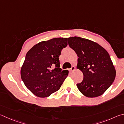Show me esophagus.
I'll use <instances>...</instances> for the list:
<instances>
[{
    "label": "esophagus",
    "mask_w": 124,
    "mask_h": 124,
    "mask_svg": "<svg viewBox=\"0 0 124 124\" xmlns=\"http://www.w3.org/2000/svg\"><path fill=\"white\" fill-rule=\"evenodd\" d=\"M75 69V67L74 66H72L70 68V71H73Z\"/></svg>",
    "instance_id": "obj_1"
}]
</instances>
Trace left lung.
<instances>
[{
	"mask_svg": "<svg viewBox=\"0 0 124 124\" xmlns=\"http://www.w3.org/2000/svg\"><path fill=\"white\" fill-rule=\"evenodd\" d=\"M68 44L78 57L77 68L84 74L82 81L76 85L79 91L89 98L102 95L116 75L109 54L96 43L79 37L68 38Z\"/></svg>",
	"mask_w": 124,
	"mask_h": 124,
	"instance_id": "left-lung-1",
	"label": "left lung"
}]
</instances>
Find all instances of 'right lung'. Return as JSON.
Wrapping results in <instances>:
<instances>
[{
    "label": "right lung",
    "instance_id": "add662e5",
    "mask_svg": "<svg viewBox=\"0 0 124 124\" xmlns=\"http://www.w3.org/2000/svg\"><path fill=\"white\" fill-rule=\"evenodd\" d=\"M67 45V38H55L36 44L27 53L21 78L36 96L48 97L60 88L69 71L60 68L59 56Z\"/></svg>",
    "mask_w": 124,
    "mask_h": 124
}]
</instances>
